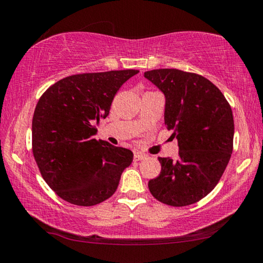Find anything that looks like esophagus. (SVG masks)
Returning a JSON list of instances; mask_svg holds the SVG:
<instances>
[{"label": "esophagus", "mask_w": 263, "mask_h": 263, "mask_svg": "<svg viewBox=\"0 0 263 263\" xmlns=\"http://www.w3.org/2000/svg\"><path fill=\"white\" fill-rule=\"evenodd\" d=\"M146 157H147V155L144 154V153L136 152V153H135V157H133V159H135V161H140V160L146 159Z\"/></svg>", "instance_id": "obj_1"}]
</instances>
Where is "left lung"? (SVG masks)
Returning <instances> with one entry per match:
<instances>
[{"mask_svg":"<svg viewBox=\"0 0 263 263\" xmlns=\"http://www.w3.org/2000/svg\"><path fill=\"white\" fill-rule=\"evenodd\" d=\"M164 97V124L179 141V159L158 158L161 172L148 182L154 198L186 206L211 193L233 151L231 105L210 80L196 73L162 68L145 72Z\"/></svg>","mask_w":263,"mask_h":263,"instance_id":"left-lung-1","label":"left lung"}]
</instances>
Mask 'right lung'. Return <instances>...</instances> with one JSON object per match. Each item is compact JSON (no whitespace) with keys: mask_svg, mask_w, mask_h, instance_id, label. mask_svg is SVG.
Returning <instances> with one entry per match:
<instances>
[{"mask_svg":"<svg viewBox=\"0 0 263 263\" xmlns=\"http://www.w3.org/2000/svg\"><path fill=\"white\" fill-rule=\"evenodd\" d=\"M138 73L70 75L39 99L32 119V153L43 179L64 201L92 206L115 194L133 153L96 140L94 124L109 115L119 88Z\"/></svg>","mask_w":263,"mask_h":263,"instance_id":"right-lung-1","label":"right lung"}]
</instances>
